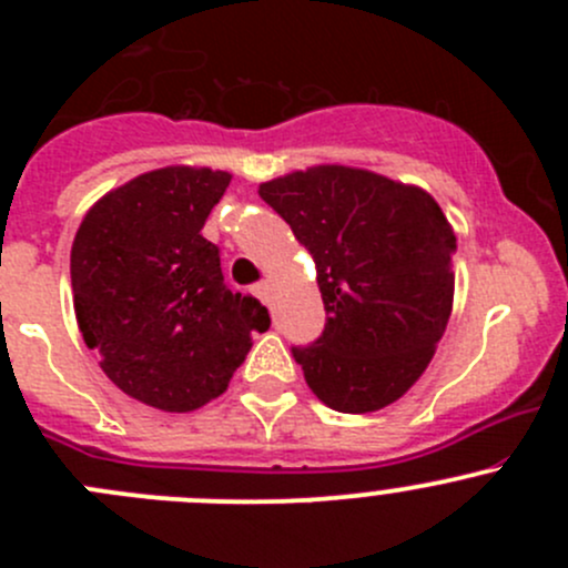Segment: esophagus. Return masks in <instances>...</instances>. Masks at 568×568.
<instances>
[{
	"label": "esophagus",
	"mask_w": 568,
	"mask_h": 568,
	"mask_svg": "<svg viewBox=\"0 0 568 568\" xmlns=\"http://www.w3.org/2000/svg\"><path fill=\"white\" fill-rule=\"evenodd\" d=\"M252 294H255L257 300L263 302V305H268V302H272V285H268V283L252 285Z\"/></svg>",
	"instance_id": "esophagus-1"
}]
</instances>
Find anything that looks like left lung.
Listing matches in <instances>:
<instances>
[{
    "mask_svg": "<svg viewBox=\"0 0 568 568\" xmlns=\"http://www.w3.org/2000/svg\"><path fill=\"white\" fill-rule=\"evenodd\" d=\"M316 261L326 326L294 359L346 415L390 406L428 368L454 311L456 236L420 186L343 164L257 186Z\"/></svg>",
    "mask_w": 568,
    "mask_h": 568,
    "instance_id": "left-lung-1",
    "label": "left lung"
}]
</instances>
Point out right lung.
Returning a JSON list of instances; mask_svg holds the SVG:
<instances>
[{"instance_id":"1","label":"right lung","mask_w":568,"mask_h":568,"mask_svg":"<svg viewBox=\"0 0 568 568\" xmlns=\"http://www.w3.org/2000/svg\"><path fill=\"white\" fill-rule=\"evenodd\" d=\"M231 173L151 170L106 192L71 247L79 332L120 390L162 412L220 398L268 329V311L225 285L220 250L203 239Z\"/></svg>"}]
</instances>
